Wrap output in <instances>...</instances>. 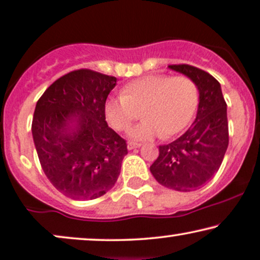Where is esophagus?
<instances>
[{
  "label": "esophagus",
  "instance_id": "34e87169",
  "mask_svg": "<svg viewBox=\"0 0 260 260\" xmlns=\"http://www.w3.org/2000/svg\"><path fill=\"white\" fill-rule=\"evenodd\" d=\"M140 145H142V144H139V143H128V150H133V149H137V148H140Z\"/></svg>",
  "mask_w": 260,
  "mask_h": 260
}]
</instances>
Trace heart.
Segmentation results:
<instances>
[{
    "label": "heart",
    "instance_id": "b5f03b06",
    "mask_svg": "<svg viewBox=\"0 0 260 260\" xmlns=\"http://www.w3.org/2000/svg\"><path fill=\"white\" fill-rule=\"evenodd\" d=\"M198 105V87L186 76L148 75L127 83L121 96L105 102L104 114L109 126L126 131L142 110L145 120L131 128L128 138L145 142L157 136L172 137L189 124Z\"/></svg>",
    "mask_w": 260,
    "mask_h": 260
}]
</instances>
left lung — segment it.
<instances>
[{"mask_svg": "<svg viewBox=\"0 0 260 260\" xmlns=\"http://www.w3.org/2000/svg\"><path fill=\"white\" fill-rule=\"evenodd\" d=\"M191 79L199 89L193 123L183 136L158 146V157L150 172L161 185L177 191H193L208 183L219 170L229 145L226 103L220 83L191 65H168Z\"/></svg>", "mask_w": 260, "mask_h": 260, "instance_id": "1", "label": "left lung"}]
</instances>
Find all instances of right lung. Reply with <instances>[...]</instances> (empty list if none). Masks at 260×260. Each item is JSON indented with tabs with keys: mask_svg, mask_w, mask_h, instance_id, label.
<instances>
[{
	"mask_svg": "<svg viewBox=\"0 0 260 260\" xmlns=\"http://www.w3.org/2000/svg\"><path fill=\"white\" fill-rule=\"evenodd\" d=\"M114 76L71 71L45 90L32 118V138L43 172L62 195L100 198L116 183L126 140L108 126L104 105Z\"/></svg>",
	"mask_w": 260,
	"mask_h": 260,
	"instance_id": "right-lung-1",
	"label": "right lung"
}]
</instances>
